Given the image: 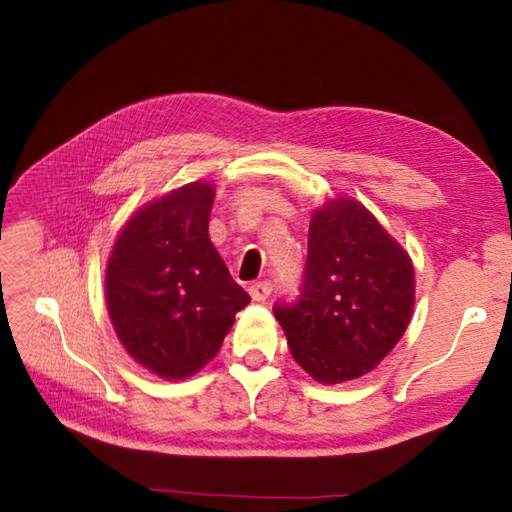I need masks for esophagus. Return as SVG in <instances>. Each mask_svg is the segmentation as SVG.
<instances>
[{"label":"esophagus","mask_w":512,"mask_h":512,"mask_svg":"<svg viewBox=\"0 0 512 512\" xmlns=\"http://www.w3.org/2000/svg\"><path fill=\"white\" fill-rule=\"evenodd\" d=\"M270 292H273V286H270L268 281H257V284H250V288H248V295L253 297V301H257V303L266 301L270 297Z\"/></svg>","instance_id":"obj_1"}]
</instances>
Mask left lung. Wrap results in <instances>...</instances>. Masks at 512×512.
<instances>
[{
	"label": "left lung",
	"instance_id": "1",
	"mask_svg": "<svg viewBox=\"0 0 512 512\" xmlns=\"http://www.w3.org/2000/svg\"><path fill=\"white\" fill-rule=\"evenodd\" d=\"M416 303L405 248L354 198L312 211L308 262L295 306L275 317L290 354L317 383L361 378L394 350Z\"/></svg>",
	"mask_w": 512,
	"mask_h": 512
}]
</instances>
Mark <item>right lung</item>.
Listing matches in <instances>:
<instances>
[{
	"mask_svg": "<svg viewBox=\"0 0 512 512\" xmlns=\"http://www.w3.org/2000/svg\"><path fill=\"white\" fill-rule=\"evenodd\" d=\"M211 182L147 202L118 233L105 301L118 341L147 372L184 380L213 361L250 297L209 237Z\"/></svg>",
	"mask_w": 512,
	"mask_h": 512,
	"instance_id": "1",
	"label": "right lung"
}]
</instances>
